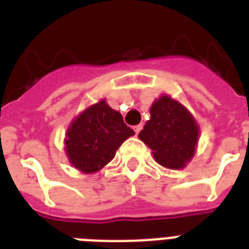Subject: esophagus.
Wrapping results in <instances>:
<instances>
[{"label":"esophagus","instance_id":"34e87169","mask_svg":"<svg viewBox=\"0 0 249 249\" xmlns=\"http://www.w3.org/2000/svg\"><path fill=\"white\" fill-rule=\"evenodd\" d=\"M133 129H135L136 135H139V133H140V130L142 129V125H141V124L136 125V126H133Z\"/></svg>","mask_w":249,"mask_h":249}]
</instances>
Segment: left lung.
Returning a JSON list of instances; mask_svg holds the SVG:
<instances>
[{
	"label": "left lung",
	"mask_w": 249,
	"mask_h": 249,
	"mask_svg": "<svg viewBox=\"0 0 249 249\" xmlns=\"http://www.w3.org/2000/svg\"><path fill=\"white\" fill-rule=\"evenodd\" d=\"M160 165L181 169L192 160L198 139V125L185 107L161 96L151 107V119L139 133Z\"/></svg>",
	"instance_id": "8db88e82"
}]
</instances>
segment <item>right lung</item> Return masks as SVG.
Returning a JSON list of instances; mask_svg holds the SVG:
<instances>
[{"label":"right lung","instance_id":"right-lung-1","mask_svg":"<svg viewBox=\"0 0 249 249\" xmlns=\"http://www.w3.org/2000/svg\"><path fill=\"white\" fill-rule=\"evenodd\" d=\"M133 135L135 132L126 126L121 113L101 100L71 121L66 132V155L78 171L97 172L113 159L119 146Z\"/></svg>","mask_w":249,"mask_h":249}]
</instances>
